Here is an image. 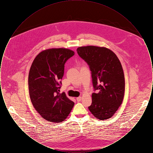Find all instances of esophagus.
Wrapping results in <instances>:
<instances>
[{
	"instance_id": "34e87169",
	"label": "esophagus",
	"mask_w": 153,
	"mask_h": 153,
	"mask_svg": "<svg viewBox=\"0 0 153 153\" xmlns=\"http://www.w3.org/2000/svg\"><path fill=\"white\" fill-rule=\"evenodd\" d=\"M76 100H77V102H80V101L81 100V97L79 96V97H77V98H76Z\"/></svg>"
}]
</instances>
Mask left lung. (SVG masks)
Returning a JSON list of instances; mask_svg holds the SVG:
<instances>
[{"instance_id":"obj_1","label":"left lung","mask_w":153,"mask_h":153,"mask_svg":"<svg viewBox=\"0 0 153 153\" xmlns=\"http://www.w3.org/2000/svg\"><path fill=\"white\" fill-rule=\"evenodd\" d=\"M78 54L89 66L93 86L92 102L88 107L95 117L106 120L122 104L125 91L123 70L117 55L109 49L95 46H81Z\"/></svg>"}]
</instances>
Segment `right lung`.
Listing matches in <instances>:
<instances>
[{
    "label": "right lung",
    "instance_id": "add662e5",
    "mask_svg": "<svg viewBox=\"0 0 153 153\" xmlns=\"http://www.w3.org/2000/svg\"><path fill=\"white\" fill-rule=\"evenodd\" d=\"M74 52L65 48H53L40 52L30 67L28 84L31 102L44 119L53 123L64 121L74 102L59 94L66 61Z\"/></svg>",
    "mask_w": 153,
    "mask_h": 153
}]
</instances>
